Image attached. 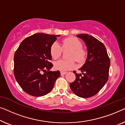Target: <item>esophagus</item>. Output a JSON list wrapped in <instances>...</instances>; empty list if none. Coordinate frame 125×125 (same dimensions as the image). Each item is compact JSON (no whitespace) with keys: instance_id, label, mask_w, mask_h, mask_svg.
<instances>
[{"instance_id":"1","label":"esophagus","mask_w":125,"mask_h":125,"mask_svg":"<svg viewBox=\"0 0 125 125\" xmlns=\"http://www.w3.org/2000/svg\"><path fill=\"white\" fill-rule=\"evenodd\" d=\"M66 72H63V71H61L60 73H61V76H63V75H65V74H66Z\"/></svg>"}]
</instances>
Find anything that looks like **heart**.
Returning a JSON list of instances; mask_svg holds the SVG:
<instances>
[{
  "mask_svg": "<svg viewBox=\"0 0 125 125\" xmlns=\"http://www.w3.org/2000/svg\"><path fill=\"white\" fill-rule=\"evenodd\" d=\"M83 44L78 39L74 37H69L64 39L62 41L61 47L57 42H54L51 45L50 53L53 59H57L60 57L62 52V50L71 49L68 57L74 59L78 62H81L85 60L86 52L82 47ZM75 66L73 59L60 60L54 62V67L56 69L61 71H67L73 69Z\"/></svg>",
  "mask_w": 125,
  "mask_h": 125,
  "instance_id": "heart-1",
  "label": "heart"
}]
</instances>
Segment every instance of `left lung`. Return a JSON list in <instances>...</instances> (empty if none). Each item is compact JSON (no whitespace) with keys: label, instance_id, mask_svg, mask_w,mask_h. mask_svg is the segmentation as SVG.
<instances>
[{"label":"left lung","instance_id":"8db88e82","mask_svg":"<svg viewBox=\"0 0 125 125\" xmlns=\"http://www.w3.org/2000/svg\"><path fill=\"white\" fill-rule=\"evenodd\" d=\"M77 37L84 42L88 54L85 63L79 69L81 73L73 72L76 79L70 83V88L77 96L89 98L100 92L107 81L110 59L105 45L94 37L85 33Z\"/></svg>","mask_w":125,"mask_h":125}]
</instances>
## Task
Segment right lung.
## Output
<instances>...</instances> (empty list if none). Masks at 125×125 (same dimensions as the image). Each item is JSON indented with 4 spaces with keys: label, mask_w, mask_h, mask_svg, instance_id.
Returning <instances> with one entry per match:
<instances>
[{
    "label": "right lung",
    "mask_w": 125,
    "mask_h": 125,
    "mask_svg": "<svg viewBox=\"0 0 125 125\" xmlns=\"http://www.w3.org/2000/svg\"><path fill=\"white\" fill-rule=\"evenodd\" d=\"M59 36L42 33L34 34L25 38L15 52V77L28 94L35 97L47 94L60 76L59 71H50L53 66L50 62L51 47Z\"/></svg>",
    "instance_id": "obj_1"
}]
</instances>
